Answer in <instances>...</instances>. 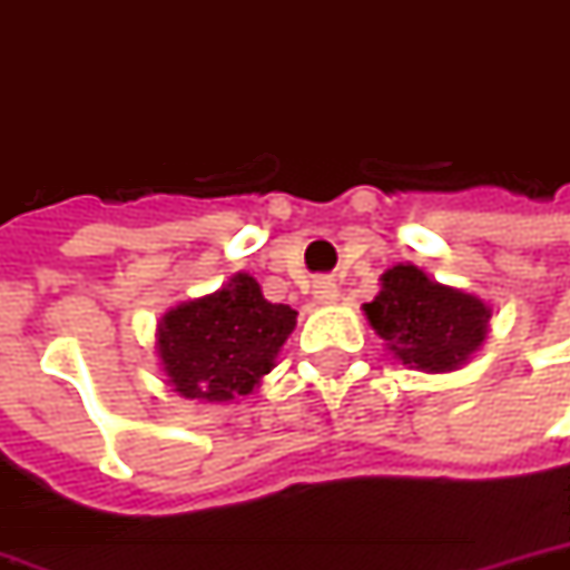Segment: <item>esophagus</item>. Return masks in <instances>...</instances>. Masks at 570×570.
I'll return each instance as SVG.
<instances>
[{
	"label": "esophagus",
	"instance_id": "esophagus-1",
	"mask_svg": "<svg viewBox=\"0 0 570 570\" xmlns=\"http://www.w3.org/2000/svg\"><path fill=\"white\" fill-rule=\"evenodd\" d=\"M311 296L317 305H332V302H338V284L332 277H317L311 284Z\"/></svg>",
	"mask_w": 570,
	"mask_h": 570
}]
</instances>
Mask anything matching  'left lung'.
I'll use <instances>...</instances> for the list:
<instances>
[{
  "instance_id": "obj_1",
  "label": "left lung",
  "mask_w": 570,
  "mask_h": 570,
  "mask_svg": "<svg viewBox=\"0 0 570 570\" xmlns=\"http://www.w3.org/2000/svg\"><path fill=\"white\" fill-rule=\"evenodd\" d=\"M362 311L395 360L432 374L465 365L492 317L478 296L438 284L416 265L383 272L381 293Z\"/></svg>"
}]
</instances>
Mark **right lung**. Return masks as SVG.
I'll return each mask as SVG.
<instances>
[{
	"instance_id": "right-lung-1",
	"label": "right lung",
	"mask_w": 570,
	"mask_h": 570,
	"mask_svg": "<svg viewBox=\"0 0 570 570\" xmlns=\"http://www.w3.org/2000/svg\"><path fill=\"white\" fill-rule=\"evenodd\" d=\"M296 328V311L272 305L250 274L171 307L156 328L168 383L184 399L232 402L253 392Z\"/></svg>"
}]
</instances>
